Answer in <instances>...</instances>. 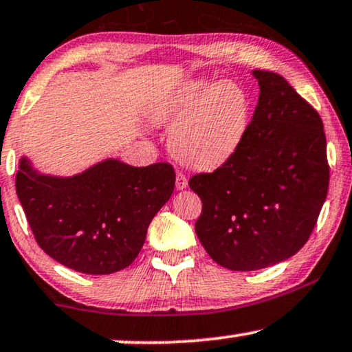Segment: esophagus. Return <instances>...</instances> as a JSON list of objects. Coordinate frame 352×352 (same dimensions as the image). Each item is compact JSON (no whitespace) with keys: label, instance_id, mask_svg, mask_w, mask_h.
I'll return each instance as SVG.
<instances>
[{"label":"esophagus","instance_id":"obj_1","mask_svg":"<svg viewBox=\"0 0 352 352\" xmlns=\"http://www.w3.org/2000/svg\"><path fill=\"white\" fill-rule=\"evenodd\" d=\"M188 186V179H186V175L184 172H177V177H175V188L177 190H184Z\"/></svg>","mask_w":352,"mask_h":352}]
</instances>
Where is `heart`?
Instances as JSON below:
<instances>
[{
  "label": "heart",
  "instance_id": "heart-1",
  "mask_svg": "<svg viewBox=\"0 0 352 352\" xmlns=\"http://www.w3.org/2000/svg\"><path fill=\"white\" fill-rule=\"evenodd\" d=\"M251 96L240 83L195 78L153 102L154 122H175L170 151L186 166L212 170L241 146L251 122Z\"/></svg>",
  "mask_w": 352,
  "mask_h": 352
}]
</instances>
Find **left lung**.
<instances>
[{"label": "left lung", "mask_w": 352, "mask_h": 352, "mask_svg": "<svg viewBox=\"0 0 352 352\" xmlns=\"http://www.w3.org/2000/svg\"><path fill=\"white\" fill-rule=\"evenodd\" d=\"M259 101L238 151L190 188L203 203L195 230L219 265L250 272L301 250L329 191L327 140L318 112L282 75L252 70Z\"/></svg>", "instance_id": "left-lung-1"}]
</instances>
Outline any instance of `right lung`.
<instances>
[{
    "label": "right lung",
    "mask_w": 352,
    "mask_h": 352,
    "mask_svg": "<svg viewBox=\"0 0 352 352\" xmlns=\"http://www.w3.org/2000/svg\"><path fill=\"white\" fill-rule=\"evenodd\" d=\"M173 186L175 172L167 162L133 167L106 159L78 175L51 177L22 157L16 175L38 246L59 264L90 275L132 264Z\"/></svg>",
    "instance_id": "obj_1"
}]
</instances>
